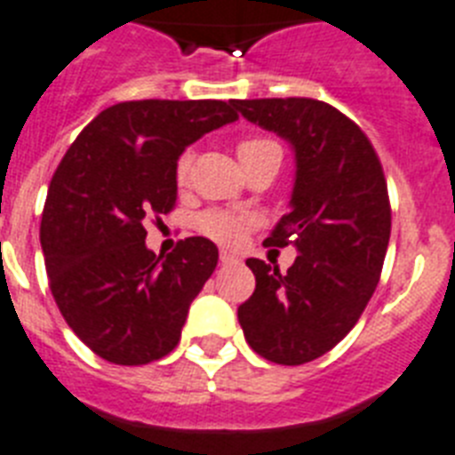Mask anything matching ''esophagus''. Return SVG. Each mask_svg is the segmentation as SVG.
<instances>
[{"label":"esophagus","instance_id":"1","mask_svg":"<svg viewBox=\"0 0 455 455\" xmlns=\"http://www.w3.org/2000/svg\"><path fill=\"white\" fill-rule=\"evenodd\" d=\"M220 261H221V264H234L235 257L231 252H227V250H221V252H220Z\"/></svg>","mask_w":455,"mask_h":455}]
</instances>
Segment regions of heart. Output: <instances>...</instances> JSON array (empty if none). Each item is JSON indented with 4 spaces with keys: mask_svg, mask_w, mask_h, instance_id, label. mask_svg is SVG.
Here are the masks:
<instances>
[{
    "mask_svg": "<svg viewBox=\"0 0 455 455\" xmlns=\"http://www.w3.org/2000/svg\"><path fill=\"white\" fill-rule=\"evenodd\" d=\"M280 147L271 140L264 138H250L243 140L238 144V156L240 164H247L257 156H264L268 151H278ZM191 168V154H182L177 158L175 165V177L177 182H187V175H189ZM254 224L252 215H245V212H224V210H208L198 217V231L205 234L208 238L217 240V243H224V245H235L240 240L245 238V234L250 231V227Z\"/></svg>",
    "mask_w": 455,
    "mask_h": 455,
    "instance_id": "b5f03b06",
    "label": "heart"
}]
</instances>
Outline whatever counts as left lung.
Wrapping results in <instances>:
<instances>
[{
	"label": "left lung",
	"mask_w": 455,
	"mask_h": 455,
	"mask_svg": "<svg viewBox=\"0 0 455 455\" xmlns=\"http://www.w3.org/2000/svg\"><path fill=\"white\" fill-rule=\"evenodd\" d=\"M250 124L294 151L290 212L266 243L297 247L278 266L247 259L257 287L238 323L257 355L304 364L331 350L360 320L381 278L390 203L381 161L367 135L327 102L311 98L234 100Z\"/></svg>",
	"instance_id": "1"
}]
</instances>
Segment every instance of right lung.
Wrapping results in <instances>:
<instances>
[{"label": "right lung", "instance_id": "add662e5", "mask_svg": "<svg viewBox=\"0 0 455 455\" xmlns=\"http://www.w3.org/2000/svg\"><path fill=\"white\" fill-rule=\"evenodd\" d=\"M234 100H135L100 112L48 187L42 240L48 285L72 331L102 360L149 364L175 348L220 252L194 235L164 257L142 221L177 201V158L234 124Z\"/></svg>", "mask_w": 455, "mask_h": 455}]
</instances>
